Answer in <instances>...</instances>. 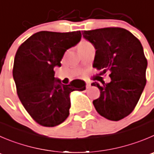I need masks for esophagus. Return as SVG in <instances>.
<instances>
[{"mask_svg": "<svg viewBox=\"0 0 154 154\" xmlns=\"http://www.w3.org/2000/svg\"><path fill=\"white\" fill-rule=\"evenodd\" d=\"M91 88V83L87 82L86 83V88Z\"/></svg>", "mask_w": 154, "mask_h": 154, "instance_id": "34e87169", "label": "esophagus"}]
</instances>
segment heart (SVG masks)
<instances>
[{
	"label": "heart",
	"instance_id": "heart-1",
	"mask_svg": "<svg viewBox=\"0 0 154 154\" xmlns=\"http://www.w3.org/2000/svg\"><path fill=\"white\" fill-rule=\"evenodd\" d=\"M91 45V44L89 43L88 42H87V41L83 40V41H82V42H80L79 44V45H78V48H79H79H84V47L87 46V45Z\"/></svg>",
	"mask_w": 154,
	"mask_h": 154
}]
</instances>
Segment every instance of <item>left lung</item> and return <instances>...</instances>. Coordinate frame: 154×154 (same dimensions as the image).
I'll return each instance as SVG.
<instances>
[{
  "mask_svg": "<svg viewBox=\"0 0 154 154\" xmlns=\"http://www.w3.org/2000/svg\"><path fill=\"white\" fill-rule=\"evenodd\" d=\"M83 37L94 47L93 67L100 70L92 83L100 91L93 101L97 112L104 118L119 121L129 115L137 105L146 85L147 61L140 41L129 31L110 27L84 31ZM110 73L111 82L101 77Z\"/></svg>",
  "mask_w": 154,
  "mask_h": 154,
  "instance_id": "obj_1",
  "label": "left lung"
}]
</instances>
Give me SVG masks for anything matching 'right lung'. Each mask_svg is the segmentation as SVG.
I'll return each instance as SVG.
<instances>
[{"mask_svg": "<svg viewBox=\"0 0 154 154\" xmlns=\"http://www.w3.org/2000/svg\"><path fill=\"white\" fill-rule=\"evenodd\" d=\"M80 31H42L32 35L18 48L13 76L17 94L32 118L42 126L54 127L69 115L70 93L85 90V82L75 79L63 85L54 77L56 66L69 48L80 42Z\"/></svg>", "mask_w": 154, "mask_h": 154, "instance_id": "obj_1", "label": "right lung"}]
</instances>
